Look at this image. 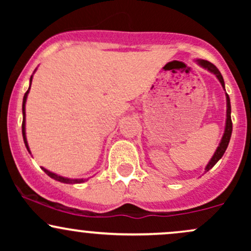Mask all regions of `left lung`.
Wrapping results in <instances>:
<instances>
[{"label": "left lung", "instance_id": "obj_1", "mask_svg": "<svg viewBox=\"0 0 251 251\" xmlns=\"http://www.w3.org/2000/svg\"><path fill=\"white\" fill-rule=\"evenodd\" d=\"M196 62H197L201 68L209 71L210 73H212L214 75H216V77L218 79V81L221 82L222 87H223L224 91H226V83H224L223 76H222L221 72L218 71V68L216 67L215 65H212L211 62L206 61V60H201V59H197V60H196ZM226 127H224V133H223V137H222L220 144H218L217 149H216L214 155H212L211 159L209 160L208 165L205 166V172H208L209 170H211L212 168H214L215 164L217 163L222 157H223L224 152H226L227 145H229L230 138H231V132H232L231 105H230V98L226 93Z\"/></svg>", "mask_w": 251, "mask_h": 251}]
</instances>
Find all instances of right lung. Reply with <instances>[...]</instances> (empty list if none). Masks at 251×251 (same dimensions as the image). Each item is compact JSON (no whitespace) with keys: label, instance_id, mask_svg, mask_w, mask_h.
Segmentation results:
<instances>
[{"label":"right lung","instance_id":"right-lung-1","mask_svg":"<svg viewBox=\"0 0 251 251\" xmlns=\"http://www.w3.org/2000/svg\"><path fill=\"white\" fill-rule=\"evenodd\" d=\"M36 71V70H35ZM35 71H34V73H35ZM33 73V74H34ZM31 80H33V75L30 76V80H29V88H28V91L25 93V97H24V101H22V114H24V120H22V135H24V142H25V148H27L28 152L30 153V150H29V146H28V142H27V137H25V101H27V97H28V93H29V89H30V85H31ZM31 154V153H30ZM43 171L46 172L48 176H50V178H53V179H55L57 181H61V183H65V184H80V183H83V181L88 180V179H83V178H80V179H73V178H67V177H62V176H59L56 174H54V172L50 171V170L42 168Z\"/></svg>","mask_w":251,"mask_h":251}]
</instances>
